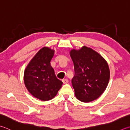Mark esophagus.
Masks as SVG:
<instances>
[{
    "label": "esophagus",
    "mask_w": 130,
    "mask_h": 130,
    "mask_svg": "<svg viewBox=\"0 0 130 130\" xmlns=\"http://www.w3.org/2000/svg\"><path fill=\"white\" fill-rule=\"evenodd\" d=\"M62 82L63 83V84H67L69 82V80L68 79H63L62 80Z\"/></svg>",
    "instance_id": "34e87169"
}]
</instances>
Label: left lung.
Segmentation results:
<instances>
[{
    "mask_svg": "<svg viewBox=\"0 0 130 130\" xmlns=\"http://www.w3.org/2000/svg\"><path fill=\"white\" fill-rule=\"evenodd\" d=\"M70 53L74 65L72 83L75 96L85 103L96 100L108 85L110 71L107 62L98 52L86 46L72 50Z\"/></svg>",
    "mask_w": 130,
    "mask_h": 130,
    "instance_id": "obj_1",
    "label": "left lung"
}]
</instances>
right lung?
Returning a JSON list of instances; mask_svg holds the SVG:
<instances>
[{"instance_id": "obj_1", "label": "right lung", "mask_w": 130, "mask_h": 130, "mask_svg": "<svg viewBox=\"0 0 130 130\" xmlns=\"http://www.w3.org/2000/svg\"><path fill=\"white\" fill-rule=\"evenodd\" d=\"M54 50L43 47L30 61L24 72V82L27 90L42 101L52 99L62 85L51 65Z\"/></svg>"}]
</instances>
